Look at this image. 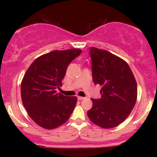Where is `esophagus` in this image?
I'll use <instances>...</instances> for the list:
<instances>
[{"mask_svg": "<svg viewBox=\"0 0 157 157\" xmlns=\"http://www.w3.org/2000/svg\"><path fill=\"white\" fill-rule=\"evenodd\" d=\"M77 99H78V100H84L85 97H80V96H78V97H77Z\"/></svg>", "mask_w": 157, "mask_h": 157, "instance_id": "obj_1", "label": "esophagus"}]
</instances>
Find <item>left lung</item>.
I'll return each mask as SVG.
<instances>
[{
    "mask_svg": "<svg viewBox=\"0 0 157 157\" xmlns=\"http://www.w3.org/2000/svg\"><path fill=\"white\" fill-rule=\"evenodd\" d=\"M92 78L102 86L100 99H91L88 117L95 125L112 128L122 123L134 109L137 85L128 64L105 50L89 47Z\"/></svg>",
    "mask_w": 157,
    "mask_h": 157,
    "instance_id": "8db88e82",
    "label": "left lung"
}]
</instances>
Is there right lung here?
Wrapping results in <instances>:
<instances>
[{
    "label": "right lung",
    "mask_w": 157,
    "mask_h": 157,
    "mask_svg": "<svg viewBox=\"0 0 157 157\" xmlns=\"http://www.w3.org/2000/svg\"><path fill=\"white\" fill-rule=\"evenodd\" d=\"M82 50H55L36 58L21 82V99L32 120L40 127L54 129L64 124L76 105V97L57 93L68 65Z\"/></svg>",
    "instance_id": "add662e5"
}]
</instances>
